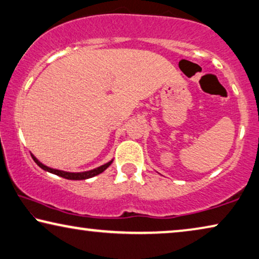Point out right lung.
Wrapping results in <instances>:
<instances>
[{"mask_svg": "<svg viewBox=\"0 0 259 259\" xmlns=\"http://www.w3.org/2000/svg\"><path fill=\"white\" fill-rule=\"evenodd\" d=\"M32 159L35 162L38 164V166L44 169L46 171H49V173L51 174H55V175H58L61 176V178H64L67 180H86V179H90V178H93V176L98 175L100 173H103V171L106 169L107 167H110V164L113 162V160H110L108 162L102 164V166L95 168V169H91V170H86V171H78V173H72V171H65V170H59V169H55V168H51V167H48L46 164H43L40 161L37 159V157L31 154Z\"/></svg>", "mask_w": 259, "mask_h": 259, "instance_id": "right-lung-1", "label": "right lung"}]
</instances>
